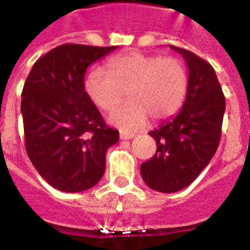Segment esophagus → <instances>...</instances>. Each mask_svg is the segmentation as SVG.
Returning a JSON list of instances; mask_svg holds the SVG:
<instances>
[{
  "label": "esophagus",
  "instance_id": "1",
  "mask_svg": "<svg viewBox=\"0 0 250 250\" xmlns=\"http://www.w3.org/2000/svg\"><path fill=\"white\" fill-rule=\"evenodd\" d=\"M134 136H135L134 134H127V132H120V139H123V140L132 139Z\"/></svg>",
  "mask_w": 250,
  "mask_h": 250
}]
</instances>
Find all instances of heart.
<instances>
[{
    "instance_id": "1",
    "label": "heart",
    "mask_w": 250,
    "mask_h": 250,
    "mask_svg": "<svg viewBox=\"0 0 250 250\" xmlns=\"http://www.w3.org/2000/svg\"><path fill=\"white\" fill-rule=\"evenodd\" d=\"M108 71L94 68L86 79V92L95 106L110 111L128 91L130 101L108 116L120 130H139L149 115L155 120L169 118L184 103L188 74L180 59L128 53L110 59Z\"/></svg>"
}]
</instances>
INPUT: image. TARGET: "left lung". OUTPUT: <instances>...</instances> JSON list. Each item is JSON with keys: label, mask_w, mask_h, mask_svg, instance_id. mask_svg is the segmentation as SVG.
Listing matches in <instances>:
<instances>
[{"label": "left lung", "mask_w": 250, "mask_h": 250, "mask_svg": "<svg viewBox=\"0 0 250 250\" xmlns=\"http://www.w3.org/2000/svg\"><path fill=\"white\" fill-rule=\"evenodd\" d=\"M171 47L188 66L186 102L175 118L149 132L156 140V152L140 167L144 183L163 193L188 187L208 166L219 147L225 112V98L213 67L192 51Z\"/></svg>", "instance_id": "1"}]
</instances>
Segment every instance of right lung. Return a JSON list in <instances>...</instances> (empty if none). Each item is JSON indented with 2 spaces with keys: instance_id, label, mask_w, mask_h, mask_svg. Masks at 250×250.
<instances>
[{
  "instance_id": "right-lung-1",
  "label": "right lung",
  "mask_w": 250,
  "mask_h": 250,
  "mask_svg": "<svg viewBox=\"0 0 250 250\" xmlns=\"http://www.w3.org/2000/svg\"><path fill=\"white\" fill-rule=\"evenodd\" d=\"M116 46L64 43L37 61L22 90L27 156L41 176L59 191L82 192L106 169V152L119 131L104 123L84 91L91 63Z\"/></svg>"
}]
</instances>
